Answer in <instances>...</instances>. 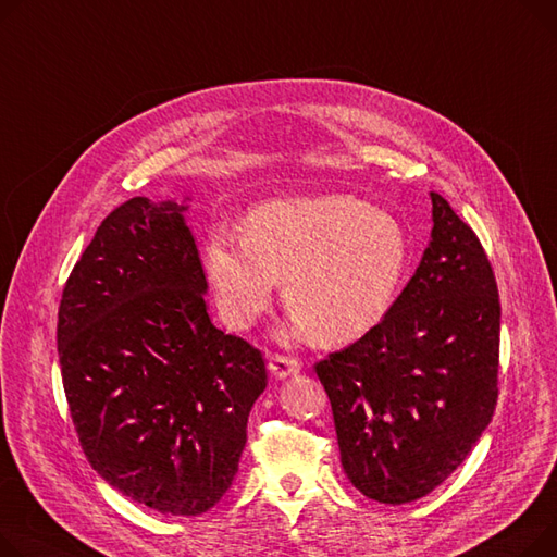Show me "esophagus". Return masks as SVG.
<instances>
[{
    "label": "esophagus",
    "mask_w": 557,
    "mask_h": 557,
    "mask_svg": "<svg viewBox=\"0 0 557 557\" xmlns=\"http://www.w3.org/2000/svg\"><path fill=\"white\" fill-rule=\"evenodd\" d=\"M302 369V364L295 360V358H290V356H282V354H273L271 358H269V372L273 374V376H277V379H286V376H290V374H298Z\"/></svg>",
    "instance_id": "34e87169"
}]
</instances>
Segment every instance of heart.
I'll use <instances>...</instances> for the list:
<instances>
[{
	"label": "heart",
	"mask_w": 557,
	"mask_h": 557,
	"mask_svg": "<svg viewBox=\"0 0 557 557\" xmlns=\"http://www.w3.org/2000/svg\"><path fill=\"white\" fill-rule=\"evenodd\" d=\"M410 244L400 221L349 195L273 199L250 210L244 235L212 231L206 269L216 305L235 329L255 324L284 277L290 331L345 345L392 309Z\"/></svg>",
	"instance_id": "1"
}]
</instances>
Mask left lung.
<instances>
[{
    "mask_svg": "<svg viewBox=\"0 0 557 557\" xmlns=\"http://www.w3.org/2000/svg\"><path fill=\"white\" fill-rule=\"evenodd\" d=\"M432 219V242L387 315L315 362L349 481L392 506L425 497L461 466L499 394L488 255L436 193Z\"/></svg>",
    "mask_w": 557,
    "mask_h": 557,
    "instance_id": "obj_1",
    "label": "left lung"
}]
</instances>
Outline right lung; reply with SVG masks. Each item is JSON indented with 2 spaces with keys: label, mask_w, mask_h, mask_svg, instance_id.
Segmentation results:
<instances>
[{
  "label": "right lung",
  "mask_w": 557,
  "mask_h": 557,
  "mask_svg": "<svg viewBox=\"0 0 557 557\" xmlns=\"http://www.w3.org/2000/svg\"><path fill=\"white\" fill-rule=\"evenodd\" d=\"M183 210L134 197L102 219L62 290L58 354L94 470L159 512L201 515L237 474L267 364L210 322Z\"/></svg>",
  "instance_id": "1"
}]
</instances>
